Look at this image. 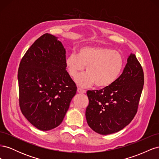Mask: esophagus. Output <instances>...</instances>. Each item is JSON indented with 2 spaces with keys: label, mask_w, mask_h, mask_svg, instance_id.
Instances as JSON below:
<instances>
[{
  "label": "esophagus",
  "mask_w": 159,
  "mask_h": 159,
  "mask_svg": "<svg viewBox=\"0 0 159 159\" xmlns=\"http://www.w3.org/2000/svg\"><path fill=\"white\" fill-rule=\"evenodd\" d=\"M77 91H78V93H86V91L84 90V89H82L81 88H78V89H77Z\"/></svg>",
  "instance_id": "1"
}]
</instances>
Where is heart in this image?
<instances>
[{
	"instance_id": "b5f03b06",
	"label": "heart",
	"mask_w": 159,
	"mask_h": 159,
	"mask_svg": "<svg viewBox=\"0 0 159 159\" xmlns=\"http://www.w3.org/2000/svg\"><path fill=\"white\" fill-rule=\"evenodd\" d=\"M65 64L72 78L84 70L87 72L77 77L76 84L81 88H88L95 84L98 88H107L118 79L124 66L121 53L107 48L83 46L78 55L71 53L66 58Z\"/></svg>"
}]
</instances>
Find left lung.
Instances as JSON below:
<instances>
[{
  "instance_id": "8db88e82",
  "label": "left lung",
  "mask_w": 159,
  "mask_h": 159,
  "mask_svg": "<svg viewBox=\"0 0 159 159\" xmlns=\"http://www.w3.org/2000/svg\"><path fill=\"white\" fill-rule=\"evenodd\" d=\"M143 85V68L135 55L131 54L115 83L100 90L88 91L85 117L89 127L105 135L128 125L137 113Z\"/></svg>"
}]
</instances>
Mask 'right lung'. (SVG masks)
<instances>
[{"mask_svg":"<svg viewBox=\"0 0 159 159\" xmlns=\"http://www.w3.org/2000/svg\"><path fill=\"white\" fill-rule=\"evenodd\" d=\"M66 49L58 38L45 34L22 57L18 71L22 114L41 131L59 126L77 87L65 64Z\"/></svg>","mask_w":159,"mask_h":159,"instance_id":"obj_1","label":"right lung"}]
</instances>
